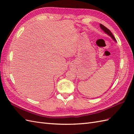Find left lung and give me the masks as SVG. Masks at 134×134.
Here are the masks:
<instances>
[{
	"label": "left lung",
	"instance_id": "obj_1",
	"mask_svg": "<svg viewBox=\"0 0 134 134\" xmlns=\"http://www.w3.org/2000/svg\"><path fill=\"white\" fill-rule=\"evenodd\" d=\"M100 28H101V29L102 30H104V32H105V33H106V34H108L109 36H110L111 38H112V39L114 40V41H115L116 42V40H115V37H114V36H113V34H112V33L111 32V31L109 29H108L107 28H106V27H105L104 25H103L102 24H101L100 25Z\"/></svg>",
	"mask_w": 134,
	"mask_h": 134
}]
</instances>
